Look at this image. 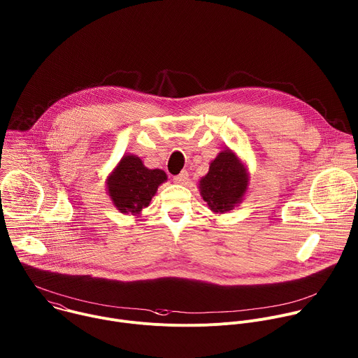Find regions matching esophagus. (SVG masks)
Instances as JSON below:
<instances>
[{
	"label": "esophagus",
	"instance_id": "esophagus-1",
	"mask_svg": "<svg viewBox=\"0 0 358 358\" xmlns=\"http://www.w3.org/2000/svg\"><path fill=\"white\" fill-rule=\"evenodd\" d=\"M188 177H189L188 171H187V170H182V171H181L178 176H176L173 180H174V182H177V184H185L187 180H188Z\"/></svg>",
	"mask_w": 358,
	"mask_h": 358
}]
</instances>
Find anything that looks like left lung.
Returning <instances> with one entry per match:
<instances>
[{"label":"left lung","instance_id":"1","mask_svg":"<svg viewBox=\"0 0 358 358\" xmlns=\"http://www.w3.org/2000/svg\"><path fill=\"white\" fill-rule=\"evenodd\" d=\"M249 185L246 166L231 150L220 152L199 181V191L209 209L224 213L241 203Z\"/></svg>","mask_w":358,"mask_h":358}]
</instances>
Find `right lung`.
Segmentation results:
<instances>
[{
  "label": "right lung",
  "mask_w": 358,
  "mask_h": 358,
  "mask_svg": "<svg viewBox=\"0 0 358 358\" xmlns=\"http://www.w3.org/2000/svg\"><path fill=\"white\" fill-rule=\"evenodd\" d=\"M166 180L167 174L163 170H150L139 157L127 155L106 180L108 195L117 210L139 215L149 206L159 185Z\"/></svg>",
  "instance_id": "add662e5"
}]
</instances>
